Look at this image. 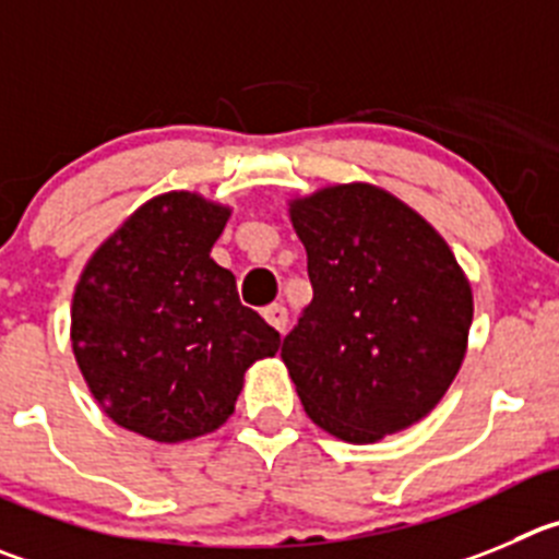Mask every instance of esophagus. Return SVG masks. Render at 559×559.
I'll return each instance as SVG.
<instances>
[{"label":"esophagus","mask_w":559,"mask_h":559,"mask_svg":"<svg viewBox=\"0 0 559 559\" xmlns=\"http://www.w3.org/2000/svg\"><path fill=\"white\" fill-rule=\"evenodd\" d=\"M262 314H264V320H267L270 325L275 328V331H284L286 322H289V314H286V306L284 304L267 306V309H264Z\"/></svg>","instance_id":"obj_1"}]
</instances>
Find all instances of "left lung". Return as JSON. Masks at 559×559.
<instances>
[{"label":"left lung","mask_w":559,"mask_h":559,"mask_svg":"<svg viewBox=\"0 0 559 559\" xmlns=\"http://www.w3.org/2000/svg\"><path fill=\"white\" fill-rule=\"evenodd\" d=\"M314 297L281 358L306 414L369 444L430 414L466 356L472 289L450 245L372 185L289 206Z\"/></svg>","instance_id":"1"}]
</instances>
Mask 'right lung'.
I'll return each instance as SVG.
<instances>
[{
    "mask_svg": "<svg viewBox=\"0 0 559 559\" xmlns=\"http://www.w3.org/2000/svg\"><path fill=\"white\" fill-rule=\"evenodd\" d=\"M226 221V206L165 192L93 253L76 284V364L104 414L151 441L217 430L245 369L278 353L281 333L239 304L234 275L209 255Z\"/></svg>",
    "mask_w": 559,
    "mask_h": 559,
    "instance_id": "obj_1",
    "label": "right lung"
}]
</instances>
